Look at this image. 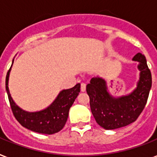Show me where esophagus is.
Returning <instances> with one entry per match:
<instances>
[{
	"label": "esophagus",
	"instance_id": "1",
	"mask_svg": "<svg viewBox=\"0 0 157 157\" xmlns=\"http://www.w3.org/2000/svg\"><path fill=\"white\" fill-rule=\"evenodd\" d=\"M86 83H82V84H81V90H82V91H85V90H86Z\"/></svg>",
	"mask_w": 157,
	"mask_h": 157
}]
</instances>
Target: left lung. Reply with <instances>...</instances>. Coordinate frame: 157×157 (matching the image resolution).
I'll list each match as a JSON object with an SVG mask.
<instances>
[{"mask_svg":"<svg viewBox=\"0 0 157 157\" xmlns=\"http://www.w3.org/2000/svg\"><path fill=\"white\" fill-rule=\"evenodd\" d=\"M140 62V81L136 89L128 96L115 99L108 94L105 82L94 77L86 86L90 106L96 123L106 130H113L134 122L146 106L151 87V73L145 56L137 53L133 57Z\"/></svg>","mask_w":157,"mask_h":157,"instance_id":"8db88e82","label":"left lung"}]
</instances>
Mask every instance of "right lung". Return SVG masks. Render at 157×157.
I'll list each match as a JSON object with an SVG mask.
<instances>
[{"label":"right lung","instance_id":"obj_1","mask_svg":"<svg viewBox=\"0 0 157 157\" xmlns=\"http://www.w3.org/2000/svg\"><path fill=\"white\" fill-rule=\"evenodd\" d=\"M10 71V68L6 77V89L11 111L17 121L25 128L38 133L52 135L60 132L66 125L70 108L78 96L81 85L76 84L74 87L61 91L55 101L46 110L29 113L18 107L10 96L8 88Z\"/></svg>","mask_w":157,"mask_h":157}]
</instances>
